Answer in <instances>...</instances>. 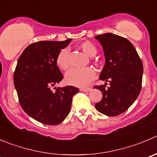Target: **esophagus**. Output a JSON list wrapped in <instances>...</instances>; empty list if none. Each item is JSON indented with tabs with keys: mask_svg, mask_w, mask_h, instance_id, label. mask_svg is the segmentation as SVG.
Masks as SVG:
<instances>
[{
	"mask_svg": "<svg viewBox=\"0 0 157 157\" xmlns=\"http://www.w3.org/2000/svg\"><path fill=\"white\" fill-rule=\"evenodd\" d=\"M80 90L82 92H89L91 90V88H80Z\"/></svg>",
	"mask_w": 157,
	"mask_h": 157,
	"instance_id": "esophagus-1",
	"label": "esophagus"
}]
</instances>
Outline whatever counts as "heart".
<instances>
[{
  "mask_svg": "<svg viewBox=\"0 0 157 157\" xmlns=\"http://www.w3.org/2000/svg\"><path fill=\"white\" fill-rule=\"evenodd\" d=\"M79 48L88 57H94L97 52V48L90 41H83L79 44ZM57 64L60 69L67 70L70 67L69 49L64 48L60 51L57 57ZM95 73L91 68L72 69L67 73L65 81L67 84L74 86L83 87L86 86L94 78Z\"/></svg>",
  "mask_w": 157,
  "mask_h": 157,
  "instance_id": "heart-1",
  "label": "heart"
}]
</instances>
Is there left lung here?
I'll return each instance as SVG.
<instances>
[{
    "label": "left lung",
    "mask_w": 157,
    "mask_h": 157,
    "mask_svg": "<svg viewBox=\"0 0 157 157\" xmlns=\"http://www.w3.org/2000/svg\"><path fill=\"white\" fill-rule=\"evenodd\" d=\"M95 38L103 48L105 64L99 78L110 86H95L102 92V100L95 104L97 111L109 117L125 112L139 96L144 67L133 45L127 39L106 33Z\"/></svg>",
    "instance_id": "left-lung-1"
}]
</instances>
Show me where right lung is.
Instances as JSON below:
<instances>
[{
    "instance_id": "obj_1",
    "label": "right lung",
    "mask_w": 157,
    "mask_h": 157,
    "mask_svg": "<svg viewBox=\"0 0 157 157\" xmlns=\"http://www.w3.org/2000/svg\"><path fill=\"white\" fill-rule=\"evenodd\" d=\"M71 40L31 44L17 60L13 83L20 104L27 115L44 124L63 122L71 111L73 97L79 92L73 86H55V91L51 89L63 80L57 57Z\"/></svg>"
}]
</instances>
